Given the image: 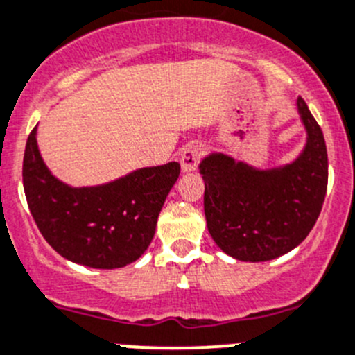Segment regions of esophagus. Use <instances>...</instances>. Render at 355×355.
<instances>
[{
	"mask_svg": "<svg viewBox=\"0 0 355 355\" xmlns=\"http://www.w3.org/2000/svg\"><path fill=\"white\" fill-rule=\"evenodd\" d=\"M205 149L201 144H189L184 147L180 154V166L182 171H194L198 168L199 161H201Z\"/></svg>",
	"mask_w": 355,
	"mask_h": 355,
	"instance_id": "34e87169",
	"label": "esophagus"
}]
</instances>
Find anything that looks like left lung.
<instances>
[{
    "label": "left lung",
    "instance_id": "8db88e82",
    "mask_svg": "<svg viewBox=\"0 0 355 355\" xmlns=\"http://www.w3.org/2000/svg\"><path fill=\"white\" fill-rule=\"evenodd\" d=\"M298 114L307 144L290 164L258 170L213 153L199 164L205 215L216 246L243 261H267L297 248L314 227L328 187L321 126L302 97Z\"/></svg>",
    "mask_w": 355,
    "mask_h": 355
}]
</instances>
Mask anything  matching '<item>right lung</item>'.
I'll use <instances>...</instances> for the list:
<instances>
[{"label":"right lung","mask_w":355,"mask_h":355,"mask_svg":"<svg viewBox=\"0 0 355 355\" xmlns=\"http://www.w3.org/2000/svg\"><path fill=\"white\" fill-rule=\"evenodd\" d=\"M36 130L26 144L22 180L31 215L46 243L67 260L94 269H119L139 260L153 241L180 164L171 161L109 184L71 187L46 168Z\"/></svg>","instance_id":"obj_1"}]
</instances>
